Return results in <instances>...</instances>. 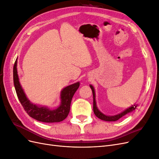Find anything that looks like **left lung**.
Returning a JSON list of instances; mask_svg holds the SVG:
<instances>
[{"label": "left lung", "instance_id": "8db88e82", "mask_svg": "<svg viewBox=\"0 0 159 159\" xmlns=\"http://www.w3.org/2000/svg\"><path fill=\"white\" fill-rule=\"evenodd\" d=\"M90 88L92 90V93H93V112L94 114L95 115V116L98 117L99 119L103 120V121H116L117 120H119L120 118H121L122 117H123L124 115H127L129 113H131L137 108V107L138 106L137 104H134L132 106L129 107V108L126 109L125 110H124L123 112L120 113L117 115H106L103 114L102 112H101L99 110V109L97 107V104H96V101H95V89L93 86L92 85H89Z\"/></svg>", "mask_w": 159, "mask_h": 159}]
</instances>
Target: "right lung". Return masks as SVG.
<instances>
[{
	"label": "right lung",
	"instance_id": "add662e5",
	"mask_svg": "<svg viewBox=\"0 0 159 159\" xmlns=\"http://www.w3.org/2000/svg\"><path fill=\"white\" fill-rule=\"evenodd\" d=\"M13 80L18 98L26 113L33 119L44 123L60 122L68 117L72 98L80 86L78 81L64 88L60 92V106L56 109H51L46 106L34 104L27 98L19 81L17 72V58L14 65Z\"/></svg>",
	"mask_w": 159,
	"mask_h": 159
}]
</instances>
